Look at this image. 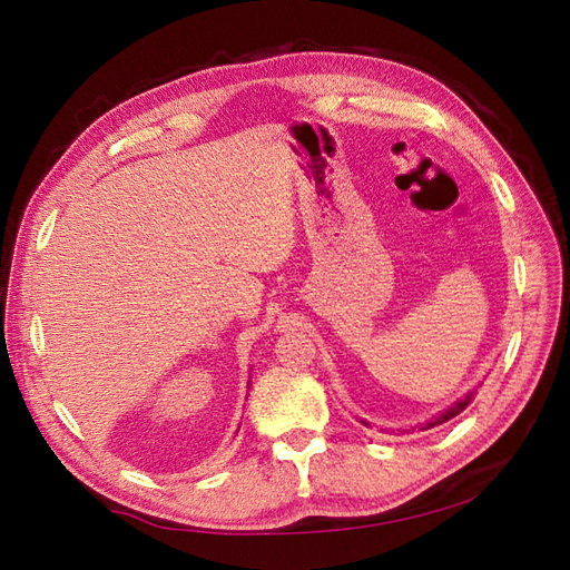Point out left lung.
I'll use <instances>...</instances> for the list:
<instances>
[{
	"label": "left lung",
	"mask_w": 570,
	"mask_h": 570,
	"mask_svg": "<svg viewBox=\"0 0 570 570\" xmlns=\"http://www.w3.org/2000/svg\"><path fill=\"white\" fill-rule=\"evenodd\" d=\"M471 400H473V392L471 394H465V400H461V402H456L452 409H446L444 413H440V416L435 419V421H430L428 425H423L421 430H428V428H435V425H440V423H446L450 419H454V416H459V413L471 404Z\"/></svg>",
	"instance_id": "8db88e82"
}]
</instances>
